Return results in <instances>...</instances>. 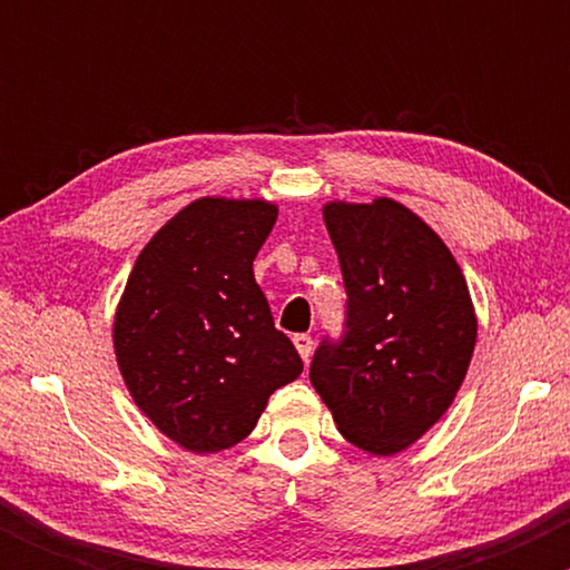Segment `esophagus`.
<instances>
[{
  "label": "esophagus",
  "mask_w": 570,
  "mask_h": 570,
  "mask_svg": "<svg viewBox=\"0 0 570 570\" xmlns=\"http://www.w3.org/2000/svg\"><path fill=\"white\" fill-rule=\"evenodd\" d=\"M294 348H297L299 356H303V362L311 358V351H313V337L311 335H294Z\"/></svg>",
  "instance_id": "34e87169"
}]
</instances>
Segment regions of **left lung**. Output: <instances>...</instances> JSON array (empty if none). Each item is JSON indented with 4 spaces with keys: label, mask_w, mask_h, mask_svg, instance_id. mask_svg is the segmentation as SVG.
<instances>
[{
    "label": "left lung",
    "mask_w": 570,
    "mask_h": 570,
    "mask_svg": "<svg viewBox=\"0 0 570 570\" xmlns=\"http://www.w3.org/2000/svg\"><path fill=\"white\" fill-rule=\"evenodd\" d=\"M324 222L348 299L343 335L313 353L311 383L345 440L394 455L440 421L466 377L472 297L450 248L402 203H326Z\"/></svg>",
    "instance_id": "obj_1"
}]
</instances>
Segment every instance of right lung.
<instances>
[{
    "label": "right lung",
    "mask_w": 570,
    "mask_h": 570,
    "mask_svg": "<svg viewBox=\"0 0 570 570\" xmlns=\"http://www.w3.org/2000/svg\"><path fill=\"white\" fill-rule=\"evenodd\" d=\"M276 217L265 200L189 203L141 248L117 307L115 353L130 396L193 453L252 434L273 391L303 372L254 281Z\"/></svg>",
    "instance_id": "right-lung-1"
}]
</instances>
